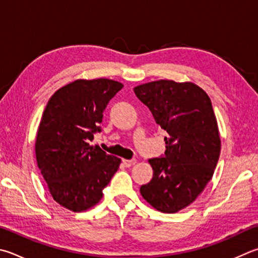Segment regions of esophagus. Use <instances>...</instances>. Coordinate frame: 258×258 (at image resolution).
<instances>
[{
    "label": "esophagus",
    "mask_w": 258,
    "mask_h": 258,
    "mask_svg": "<svg viewBox=\"0 0 258 258\" xmlns=\"http://www.w3.org/2000/svg\"><path fill=\"white\" fill-rule=\"evenodd\" d=\"M137 163V160L135 159H132V160H126V159H123V165L125 167H132Z\"/></svg>",
    "instance_id": "obj_1"
}]
</instances>
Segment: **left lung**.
Returning <instances> with one entry per match:
<instances>
[{
	"instance_id": "left-lung-1",
	"label": "left lung",
	"mask_w": 258,
	"mask_h": 258,
	"mask_svg": "<svg viewBox=\"0 0 258 258\" xmlns=\"http://www.w3.org/2000/svg\"><path fill=\"white\" fill-rule=\"evenodd\" d=\"M134 92L169 134L165 154L149 160L153 177L140 191L160 212H178L202 193L219 160L221 141L211 99L196 84L172 80L144 83Z\"/></svg>"
}]
</instances>
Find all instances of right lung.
Listing matches in <instances>:
<instances>
[{
    "label": "right lung",
    "mask_w": 258,
    "mask_h": 258,
    "mask_svg": "<svg viewBox=\"0 0 258 258\" xmlns=\"http://www.w3.org/2000/svg\"><path fill=\"white\" fill-rule=\"evenodd\" d=\"M123 84L109 79L77 80L47 102L35 143L37 165L59 205L82 212L99 202L120 159L92 147L107 104Z\"/></svg>",
    "instance_id": "right-lung-1"
}]
</instances>
